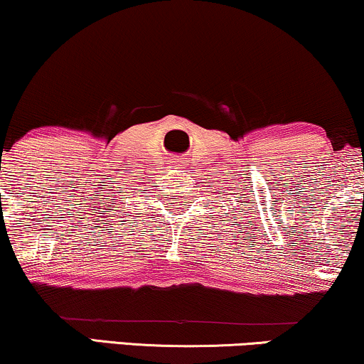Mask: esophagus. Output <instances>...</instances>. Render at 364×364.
Masks as SVG:
<instances>
[{
  "mask_svg": "<svg viewBox=\"0 0 364 364\" xmlns=\"http://www.w3.org/2000/svg\"><path fill=\"white\" fill-rule=\"evenodd\" d=\"M177 167H181V165H177Z\"/></svg>",
  "mask_w": 364,
  "mask_h": 364,
  "instance_id": "esophagus-1",
  "label": "esophagus"
}]
</instances>
